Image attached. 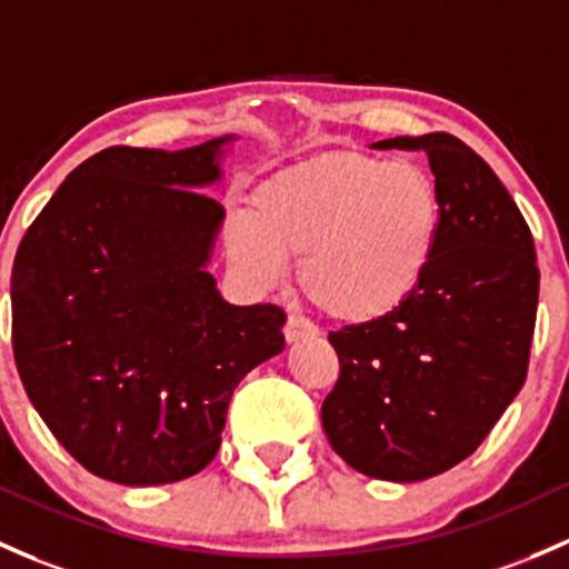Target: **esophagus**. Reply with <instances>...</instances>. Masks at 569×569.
I'll list each match as a JSON object with an SVG mask.
<instances>
[{
  "label": "esophagus",
  "mask_w": 569,
  "mask_h": 569,
  "mask_svg": "<svg viewBox=\"0 0 569 569\" xmlns=\"http://www.w3.org/2000/svg\"><path fill=\"white\" fill-rule=\"evenodd\" d=\"M319 335V327L313 325V321L302 319V316L291 313L289 319H286V327H283V338L289 340V343H297V340L302 338H316Z\"/></svg>",
  "instance_id": "obj_1"
}]
</instances>
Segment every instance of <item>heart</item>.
Here are the masks:
<instances>
[{
	"label": "heart",
	"instance_id": "1",
	"mask_svg": "<svg viewBox=\"0 0 569 569\" xmlns=\"http://www.w3.org/2000/svg\"><path fill=\"white\" fill-rule=\"evenodd\" d=\"M253 218L229 223V256L259 283L300 261V289L338 321L392 313L420 286L441 229L439 184L415 160L335 152L256 188Z\"/></svg>",
	"mask_w": 569,
	"mask_h": 569
}]
</instances>
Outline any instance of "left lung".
<instances>
[{
    "mask_svg": "<svg viewBox=\"0 0 569 569\" xmlns=\"http://www.w3.org/2000/svg\"><path fill=\"white\" fill-rule=\"evenodd\" d=\"M373 147L428 154L441 229L409 300L330 332L340 376L321 426L351 469L417 482L469 458L521 392L540 269L521 209L475 149L450 133Z\"/></svg>",
    "mask_w": 569,
    "mask_h": 569,
    "instance_id": "obj_1",
    "label": "left lung"
}]
</instances>
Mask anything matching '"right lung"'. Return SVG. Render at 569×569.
Returning a JSON list of instances; mask_svg holds the SVG:
<instances>
[{
	"label": "right lung",
	"instance_id": "1",
	"mask_svg": "<svg viewBox=\"0 0 569 569\" xmlns=\"http://www.w3.org/2000/svg\"><path fill=\"white\" fill-rule=\"evenodd\" d=\"M109 147L59 184L13 261V355L83 469L119 486L199 475L234 387L283 351L278 305H229L207 272L220 147Z\"/></svg>",
	"mask_w": 569,
	"mask_h": 569
}]
</instances>
